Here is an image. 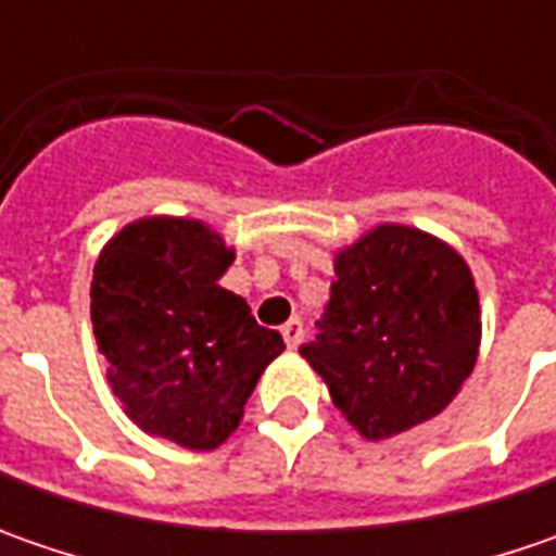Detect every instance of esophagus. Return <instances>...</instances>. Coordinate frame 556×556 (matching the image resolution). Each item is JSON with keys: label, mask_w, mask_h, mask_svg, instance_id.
<instances>
[{"label": "esophagus", "mask_w": 556, "mask_h": 556, "mask_svg": "<svg viewBox=\"0 0 556 556\" xmlns=\"http://www.w3.org/2000/svg\"><path fill=\"white\" fill-rule=\"evenodd\" d=\"M281 337H285V343H288L290 350H296L303 343V321L300 318H290L288 325L281 328Z\"/></svg>", "instance_id": "34e87169"}]
</instances>
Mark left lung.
<instances>
[{"mask_svg":"<svg viewBox=\"0 0 556 556\" xmlns=\"http://www.w3.org/2000/svg\"><path fill=\"white\" fill-rule=\"evenodd\" d=\"M337 281L300 355L365 439L437 417L480 353V296L448 244L408 225H377L333 260Z\"/></svg>","mask_w":556,"mask_h":556,"instance_id":"8db88e82","label":"left lung"}]
</instances>
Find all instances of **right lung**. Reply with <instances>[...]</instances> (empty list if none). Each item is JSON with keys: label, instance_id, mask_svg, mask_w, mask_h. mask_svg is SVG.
<instances>
[{"label": "right lung", "instance_id": "add662e5", "mask_svg": "<svg viewBox=\"0 0 556 556\" xmlns=\"http://www.w3.org/2000/svg\"><path fill=\"white\" fill-rule=\"evenodd\" d=\"M235 250L198 219L151 216L117 231L92 275V328L108 383L144 433L210 452L241 424L281 355L244 296L219 288Z\"/></svg>", "mask_w": 556, "mask_h": 556}]
</instances>
